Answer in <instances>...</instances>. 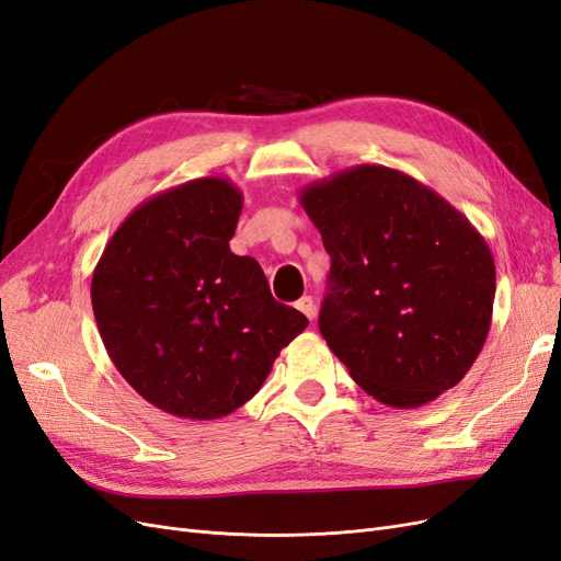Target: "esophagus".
<instances>
[{"label": "esophagus", "instance_id": "esophagus-1", "mask_svg": "<svg viewBox=\"0 0 561 561\" xmlns=\"http://www.w3.org/2000/svg\"><path fill=\"white\" fill-rule=\"evenodd\" d=\"M297 309L304 313V316H307L309 320H316V301H313V297H301L299 301H297Z\"/></svg>", "mask_w": 561, "mask_h": 561}]
</instances>
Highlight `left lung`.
Instances as JSON below:
<instances>
[{
  "mask_svg": "<svg viewBox=\"0 0 561 561\" xmlns=\"http://www.w3.org/2000/svg\"><path fill=\"white\" fill-rule=\"evenodd\" d=\"M299 203L332 260L318 328L353 381L396 410L461 381L496 295L494 257L470 219L375 163L304 186Z\"/></svg>",
  "mask_w": 561,
  "mask_h": 561,
  "instance_id": "obj_1",
  "label": "left lung"
}]
</instances>
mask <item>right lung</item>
Instances as JSON below:
<instances>
[{
	"instance_id": "1",
	"label": "right lung",
	"mask_w": 561,
	"mask_h": 561,
	"mask_svg": "<svg viewBox=\"0 0 561 561\" xmlns=\"http://www.w3.org/2000/svg\"><path fill=\"white\" fill-rule=\"evenodd\" d=\"M241 210L227 178L178 184L118 225L93 271V316L114 367L180 419L239 410L309 325L271 297L257 262L231 252Z\"/></svg>"
}]
</instances>
